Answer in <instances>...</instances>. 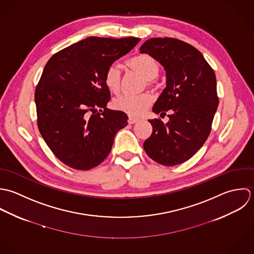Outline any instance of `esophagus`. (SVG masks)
I'll return each instance as SVG.
<instances>
[{
	"instance_id": "esophagus-1",
	"label": "esophagus",
	"mask_w": 254,
	"mask_h": 254,
	"mask_svg": "<svg viewBox=\"0 0 254 254\" xmlns=\"http://www.w3.org/2000/svg\"><path fill=\"white\" fill-rule=\"evenodd\" d=\"M127 122H128V124H129V125H133V124H135V123H137V122H138V119H135V118L129 117V118H128V120H127Z\"/></svg>"
}]
</instances>
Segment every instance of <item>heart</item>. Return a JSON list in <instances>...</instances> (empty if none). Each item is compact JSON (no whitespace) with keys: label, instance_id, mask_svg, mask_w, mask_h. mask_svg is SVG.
Instances as JSON below:
<instances>
[{"label":"heart","instance_id":"obj_1","mask_svg":"<svg viewBox=\"0 0 254 254\" xmlns=\"http://www.w3.org/2000/svg\"><path fill=\"white\" fill-rule=\"evenodd\" d=\"M127 65L147 80L149 85L159 73L158 63L154 58L147 54H139L128 59L127 61ZM121 80L122 72L120 66L116 64H111L104 74V83L106 87L110 92L117 94L121 89ZM151 103L152 98L148 94H141L137 96H120L114 99L112 105L113 108L118 111L124 112L131 117H138L144 113Z\"/></svg>","mask_w":254,"mask_h":254}]
</instances>
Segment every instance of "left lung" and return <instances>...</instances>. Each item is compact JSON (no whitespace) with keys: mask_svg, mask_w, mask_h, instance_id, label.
Returning <instances> with one entry per match:
<instances>
[{"mask_svg":"<svg viewBox=\"0 0 254 254\" xmlns=\"http://www.w3.org/2000/svg\"><path fill=\"white\" fill-rule=\"evenodd\" d=\"M159 62L166 70V87L153 106L155 114L169 122L149 120L153 130L143 143L147 155L164 166L190 159L208 138L217 111L216 76L202 54L175 38H151L139 48Z\"/></svg>","mask_w":254,"mask_h":254,"instance_id":"left-lung-1","label":"left lung"}]
</instances>
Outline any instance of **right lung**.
<instances>
[{"mask_svg": "<svg viewBox=\"0 0 254 254\" xmlns=\"http://www.w3.org/2000/svg\"><path fill=\"white\" fill-rule=\"evenodd\" d=\"M139 41L88 37L46 64L35 89L37 125L52 152L66 166L84 171L101 164L116 133L127 125L124 112L107 108L111 94L104 74Z\"/></svg>", "mask_w": 254, "mask_h": 254, "instance_id": "obj_1", "label": "right lung"}]
</instances>
